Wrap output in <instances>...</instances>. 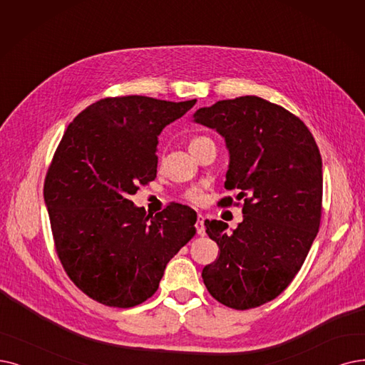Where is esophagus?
Here are the masks:
<instances>
[{
    "instance_id": "obj_1",
    "label": "esophagus",
    "mask_w": 365,
    "mask_h": 365,
    "mask_svg": "<svg viewBox=\"0 0 365 365\" xmlns=\"http://www.w3.org/2000/svg\"><path fill=\"white\" fill-rule=\"evenodd\" d=\"M195 226H196V230L199 235H205V226H203V215L202 214L197 215V220H196Z\"/></svg>"
}]
</instances>
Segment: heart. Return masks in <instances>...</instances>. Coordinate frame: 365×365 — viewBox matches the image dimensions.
Segmentation results:
<instances>
[{
    "instance_id": "1",
    "label": "heart",
    "mask_w": 365,
    "mask_h": 365,
    "mask_svg": "<svg viewBox=\"0 0 365 365\" xmlns=\"http://www.w3.org/2000/svg\"><path fill=\"white\" fill-rule=\"evenodd\" d=\"M208 143H214L211 138H208V136H195V138L190 139V142H188V148H190V151H196L202 147H205V145H208ZM187 199L190 202L197 203L202 199V192L199 190V188H190V190L187 192Z\"/></svg>"
}]
</instances>
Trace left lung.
Masks as SVG:
<instances>
[{"label": "left lung", "mask_w": 365, "mask_h": 365, "mask_svg": "<svg viewBox=\"0 0 365 365\" xmlns=\"http://www.w3.org/2000/svg\"><path fill=\"white\" fill-rule=\"evenodd\" d=\"M193 118L225 138V187L244 199V218L232 233L220 220H205L220 255L203 268V283L226 307H259L295 279L317 235L322 157L298 116L256 96L220 100ZM232 202L220 200L223 207Z\"/></svg>", "instance_id": "8db88e82"}]
</instances>
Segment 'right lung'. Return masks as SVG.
I'll return each mask as SVG.
<instances>
[{
  "mask_svg": "<svg viewBox=\"0 0 365 365\" xmlns=\"http://www.w3.org/2000/svg\"><path fill=\"white\" fill-rule=\"evenodd\" d=\"M195 103L101 98L58 145L43 187L55 250L70 280L100 304L128 309L151 298L168 262L195 237L192 208L170 203L147 215L130 200L155 178L158 135Z\"/></svg>",
  "mask_w": 365,
  "mask_h": 365,
  "instance_id": "1",
  "label": "right lung"
}]
</instances>
